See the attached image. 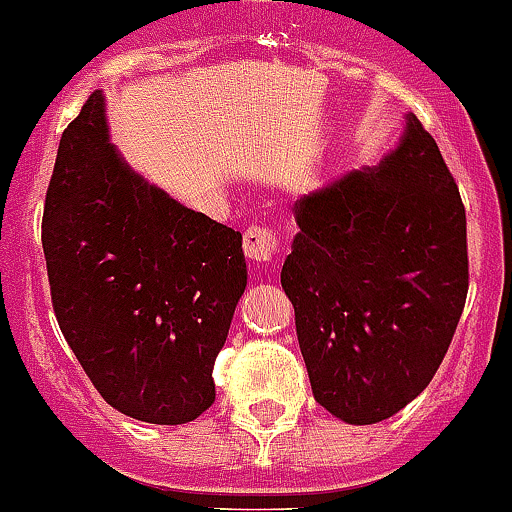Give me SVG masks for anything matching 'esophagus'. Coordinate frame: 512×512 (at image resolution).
<instances>
[{"label": "esophagus", "mask_w": 512, "mask_h": 512, "mask_svg": "<svg viewBox=\"0 0 512 512\" xmlns=\"http://www.w3.org/2000/svg\"><path fill=\"white\" fill-rule=\"evenodd\" d=\"M243 251L253 264H269V261L277 259L279 253L277 233L266 225H251L243 235Z\"/></svg>", "instance_id": "1"}]
</instances>
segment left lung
<instances>
[{"label": "left lung", "instance_id": "left-lung-1", "mask_svg": "<svg viewBox=\"0 0 512 512\" xmlns=\"http://www.w3.org/2000/svg\"><path fill=\"white\" fill-rule=\"evenodd\" d=\"M282 266L315 400L351 425L392 418L428 387L469 289L467 212L413 112L400 143L295 205Z\"/></svg>", "mask_w": 512, "mask_h": 512}]
</instances>
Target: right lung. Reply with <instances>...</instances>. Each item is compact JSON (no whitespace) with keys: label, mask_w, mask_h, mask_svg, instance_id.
I'll return each mask as SVG.
<instances>
[{"label":"right lung","mask_w":512,"mask_h":512,"mask_svg":"<svg viewBox=\"0 0 512 512\" xmlns=\"http://www.w3.org/2000/svg\"><path fill=\"white\" fill-rule=\"evenodd\" d=\"M43 253L63 338L107 405L158 425L210 408L248 279L243 238L130 169L99 89L58 143Z\"/></svg>","instance_id":"obj_1"}]
</instances>
